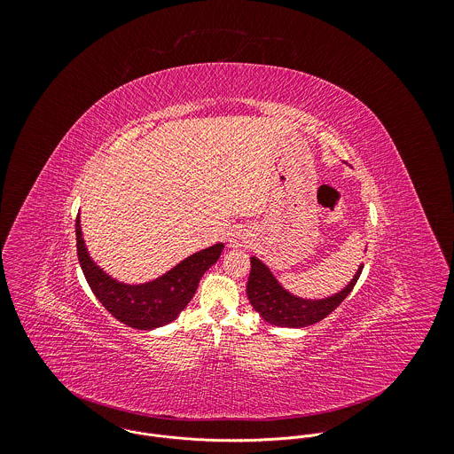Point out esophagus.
<instances>
[{"label":"esophagus","instance_id":"esophagus-1","mask_svg":"<svg viewBox=\"0 0 454 454\" xmlns=\"http://www.w3.org/2000/svg\"><path fill=\"white\" fill-rule=\"evenodd\" d=\"M247 243H248V239H247V234H245V232H234L232 238H231V245H232V247H243V245H247Z\"/></svg>","mask_w":454,"mask_h":454}]
</instances>
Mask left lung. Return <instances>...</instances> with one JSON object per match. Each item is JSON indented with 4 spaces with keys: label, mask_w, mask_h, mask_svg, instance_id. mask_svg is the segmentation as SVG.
<instances>
[{
    "label": "left lung",
    "mask_w": 454,
    "mask_h": 454,
    "mask_svg": "<svg viewBox=\"0 0 454 454\" xmlns=\"http://www.w3.org/2000/svg\"><path fill=\"white\" fill-rule=\"evenodd\" d=\"M250 264L252 268L247 284V294L252 307L270 325L287 328H301L325 319L351 293L364 268H358L351 282L340 293L325 300H303L289 294L259 259L250 257Z\"/></svg>",
    "instance_id": "8db88e82"
}]
</instances>
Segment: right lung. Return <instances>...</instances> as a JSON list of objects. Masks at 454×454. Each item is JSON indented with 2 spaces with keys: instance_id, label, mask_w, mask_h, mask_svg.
Returning a JSON list of instances; mask_svg holds the SVG:
<instances>
[{
  "instance_id": "obj_1",
  "label": "right lung",
  "mask_w": 454,
  "mask_h": 454,
  "mask_svg": "<svg viewBox=\"0 0 454 454\" xmlns=\"http://www.w3.org/2000/svg\"><path fill=\"white\" fill-rule=\"evenodd\" d=\"M76 248L83 275L105 309L131 328L151 330L172 323L181 314L193 298L200 277L218 261L223 243L190 255L163 277L142 286L121 284L92 262L82 238L80 216L76 220Z\"/></svg>"
}]
</instances>
